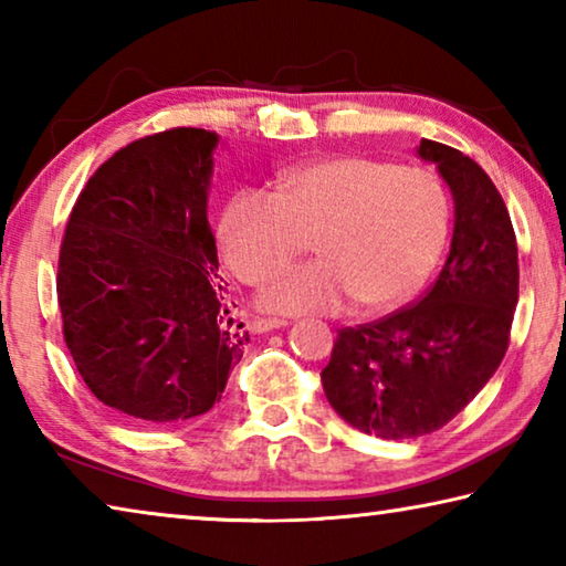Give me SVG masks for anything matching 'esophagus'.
I'll return each mask as SVG.
<instances>
[{
    "label": "esophagus",
    "instance_id": "34e87169",
    "mask_svg": "<svg viewBox=\"0 0 566 566\" xmlns=\"http://www.w3.org/2000/svg\"><path fill=\"white\" fill-rule=\"evenodd\" d=\"M284 319H266V317H254L252 322H249V329H252L254 334H262V332H272V329H280L284 327Z\"/></svg>",
    "mask_w": 566,
    "mask_h": 566
}]
</instances>
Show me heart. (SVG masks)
Returning a JSON list of instances; mask_svg holds the SVG:
<instances>
[{"label": "heart", "mask_w": 566, "mask_h": 566, "mask_svg": "<svg viewBox=\"0 0 566 566\" xmlns=\"http://www.w3.org/2000/svg\"><path fill=\"white\" fill-rule=\"evenodd\" d=\"M442 179L375 157H334L284 171L276 195L239 189L219 219L229 270L262 284L306 247L319 260L276 276L266 312H379L407 302L432 274L449 234Z\"/></svg>", "instance_id": "obj_1"}]
</instances>
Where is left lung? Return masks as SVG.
I'll return each mask as SVG.
<instances>
[{
    "instance_id": "left-lung-1",
    "label": "left lung",
    "mask_w": 566,
    "mask_h": 566,
    "mask_svg": "<svg viewBox=\"0 0 566 566\" xmlns=\"http://www.w3.org/2000/svg\"><path fill=\"white\" fill-rule=\"evenodd\" d=\"M454 197V234L437 282L377 322L344 327L322 387L364 434L415 439L454 419L500 367L520 300L510 212L486 171L462 151L421 139Z\"/></svg>"
}]
</instances>
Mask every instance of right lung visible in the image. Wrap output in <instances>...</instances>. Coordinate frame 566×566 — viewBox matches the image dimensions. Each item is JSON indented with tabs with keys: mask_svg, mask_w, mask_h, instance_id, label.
Returning <instances> with one entry per match:
<instances>
[{
	"mask_svg": "<svg viewBox=\"0 0 566 566\" xmlns=\"http://www.w3.org/2000/svg\"><path fill=\"white\" fill-rule=\"evenodd\" d=\"M217 145L195 127L132 142L90 177L64 229L66 349L92 395L139 424L212 409L249 342L207 222Z\"/></svg>",
	"mask_w": 566,
	"mask_h": 566,
	"instance_id": "1",
	"label": "right lung"
}]
</instances>
